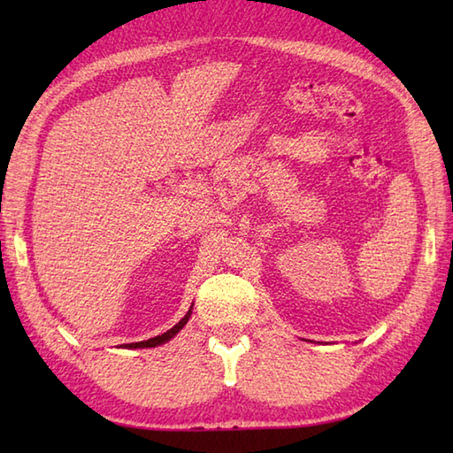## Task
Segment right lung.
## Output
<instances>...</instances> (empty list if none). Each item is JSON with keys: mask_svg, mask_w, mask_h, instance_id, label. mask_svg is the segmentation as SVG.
Returning a JSON list of instances; mask_svg holds the SVG:
<instances>
[{"mask_svg": "<svg viewBox=\"0 0 453 453\" xmlns=\"http://www.w3.org/2000/svg\"><path fill=\"white\" fill-rule=\"evenodd\" d=\"M190 315H192V305H190V310L187 311V315L182 317V319L173 326V329H169L167 333H163V334H157V336H153V339H148V341H142V342H130V344H120L122 349H156V346H161V344H165V342H169L173 336H175L182 326H185L187 323H188V319H190Z\"/></svg>", "mask_w": 453, "mask_h": 453, "instance_id": "right-lung-1", "label": "right lung"}]
</instances>
